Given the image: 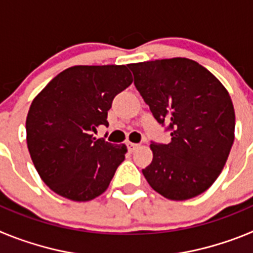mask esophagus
Returning <instances> with one entry per match:
<instances>
[{
	"label": "esophagus",
	"instance_id": "34e87169",
	"mask_svg": "<svg viewBox=\"0 0 253 253\" xmlns=\"http://www.w3.org/2000/svg\"><path fill=\"white\" fill-rule=\"evenodd\" d=\"M126 146H128V151L129 152H134L135 149L138 148V147H139V144H135V143H128Z\"/></svg>",
	"mask_w": 253,
	"mask_h": 253
}]
</instances>
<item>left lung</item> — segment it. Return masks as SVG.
Wrapping results in <instances>:
<instances>
[{"instance_id": "left-lung-1", "label": "left lung", "mask_w": 253, "mask_h": 253, "mask_svg": "<svg viewBox=\"0 0 253 253\" xmlns=\"http://www.w3.org/2000/svg\"><path fill=\"white\" fill-rule=\"evenodd\" d=\"M134 84L171 142L151 143L153 160L142 169L148 184L169 200H187L220 175L234 140L231 96L195 60L171 58L129 64Z\"/></svg>"}]
</instances>
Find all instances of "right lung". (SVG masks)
<instances>
[{"label": "right lung", "instance_id": "add662e5", "mask_svg": "<svg viewBox=\"0 0 253 253\" xmlns=\"http://www.w3.org/2000/svg\"><path fill=\"white\" fill-rule=\"evenodd\" d=\"M133 82L126 66H75L55 76L33 100L26 142L42 180L58 195L88 202L109 187L125 144L93 138L109 126L107 111Z\"/></svg>", "mask_w": 253, "mask_h": 253}]
</instances>
